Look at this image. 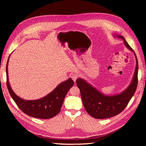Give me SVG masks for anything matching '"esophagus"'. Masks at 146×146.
I'll use <instances>...</instances> for the list:
<instances>
[{
  "label": "esophagus",
  "instance_id": "1",
  "mask_svg": "<svg viewBox=\"0 0 146 146\" xmlns=\"http://www.w3.org/2000/svg\"><path fill=\"white\" fill-rule=\"evenodd\" d=\"M78 77V74H77V73H73V74L71 75V77H72V80H73L74 82H76V80L77 79Z\"/></svg>",
  "mask_w": 146,
  "mask_h": 146
}]
</instances>
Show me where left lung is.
Returning a JSON list of instances; mask_svg holds the SVG:
<instances>
[{"label": "left lung", "mask_w": 146, "mask_h": 146, "mask_svg": "<svg viewBox=\"0 0 146 146\" xmlns=\"http://www.w3.org/2000/svg\"><path fill=\"white\" fill-rule=\"evenodd\" d=\"M123 40L126 47L132 51L136 58V66L133 78L129 86L122 93L113 95H103L93 87L85 80L78 78L77 86L80 89L83 105L86 111L92 117L97 119H105L114 117L121 113L128 105L135 94L138 82V62L133 50L122 36L115 35Z\"/></svg>", "instance_id": "obj_1"}]
</instances>
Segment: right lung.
Returning a JSON list of instances; mask_svg holds the SVG:
<instances>
[{"instance_id":"add662e5","label":"right lung","mask_w":146,"mask_h":146,"mask_svg":"<svg viewBox=\"0 0 146 146\" xmlns=\"http://www.w3.org/2000/svg\"><path fill=\"white\" fill-rule=\"evenodd\" d=\"M9 61V58L6 65L7 87L11 98L19 109L29 116L40 119H48L57 115L60 110L66 94L73 86L74 81L72 78L61 82L51 92L43 98L35 100H24L18 97L10 86L7 70Z\"/></svg>"}]
</instances>
